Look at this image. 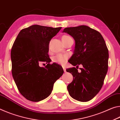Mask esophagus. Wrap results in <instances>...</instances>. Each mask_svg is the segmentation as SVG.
Masks as SVG:
<instances>
[{
    "label": "esophagus",
    "mask_w": 120,
    "mask_h": 120,
    "mask_svg": "<svg viewBox=\"0 0 120 120\" xmlns=\"http://www.w3.org/2000/svg\"><path fill=\"white\" fill-rule=\"evenodd\" d=\"M63 70L64 72H66V68L64 67V66H63Z\"/></svg>",
    "instance_id": "obj_1"
}]
</instances>
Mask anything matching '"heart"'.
<instances>
[{
  "label": "heart",
  "mask_w": 120,
  "mask_h": 120,
  "mask_svg": "<svg viewBox=\"0 0 120 120\" xmlns=\"http://www.w3.org/2000/svg\"><path fill=\"white\" fill-rule=\"evenodd\" d=\"M70 38H71V37L68 36V35H64V36H63L62 37V40L63 41V42H65ZM68 58V55L58 54L57 55L53 57L52 61L59 64L64 65L66 63Z\"/></svg>",
  "instance_id": "obj_1"
}]
</instances>
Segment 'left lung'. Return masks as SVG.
Segmentation results:
<instances>
[{
    "label": "left lung",
    "instance_id": "8db88e82",
    "mask_svg": "<svg viewBox=\"0 0 120 120\" xmlns=\"http://www.w3.org/2000/svg\"><path fill=\"white\" fill-rule=\"evenodd\" d=\"M75 42L74 54L69 63L76 66L66 71L73 75L68 86L70 95L80 101L92 99L101 90L108 70L109 50L103 36L98 31L86 25L65 28ZM83 68L78 72L79 64Z\"/></svg>",
    "mask_w": 120,
    "mask_h": 120
}]
</instances>
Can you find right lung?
<instances>
[{
    "label": "right lung",
    "instance_id": "obj_1",
    "mask_svg": "<svg viewBox=\"0 0 120 120\" xmlns=\"http://www.w3.org/2000/svg\"><path fill=\"white\" fill-rule=\"evenodd\" d=\"M61 27L33 25L19 33L11 48V73L19 93L29 101L37 102L52 93L55 82L64 73L62 67L50 64L49 44ZM41 62H46L45 68Z\"/></svg>",
    "mask_w": 120,
    "mask_h": 120
}]
</instances>
